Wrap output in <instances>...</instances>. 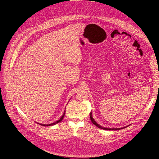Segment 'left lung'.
<instances>
[{
	"label": "left lung",
	"instance_id": "left-lung-1",
	"mask_svg": "<svg viewBox=\"0 0 159 159\" xmlns=\"http://www.w3.org/2000/svg\"><path fill=\"white\" fill-rule=\"evenodd\" d=\"M90 119H91V121L93 123V124H94L95 126H97L98 128H100V129H102L103 130H120V129H122V128H119V129H107V128H105V127H103L102 126H100V125H98L95 120L94 119L92 118V113H91L90 114Z\"/></svg>",
	"mask_w": 159,
	"mask_h": 159
}]
</instances>
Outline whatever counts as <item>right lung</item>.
Returning a JSON list of instances; mask_svg holds the SVG:
<instances>
[{
	"label": "right lung",
	"instance_id": "1",
	"mask_svg": "<svg viewBox=\"0 0 159 159\" xmlns=\"http://www.w3.org/2000/svg\"><path fill=\"white\" fill-rule=\"evenodd\" d=\"M65 113H66V111H64V113L63 114V115H62V116L60 118V119L59 120H58L57 121H56V122H54V123H52V124H40L41 125H43V126H51V125H55V124H57V123H59V122H60L63 119H64V116H65Z\"/></svg>",
	"mask_w": 159,
	"mask_h": 159
}]
</instances>
